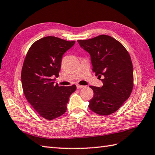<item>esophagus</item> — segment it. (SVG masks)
I'll return each instance as SVG.
<instances>
[{
    "instance_id": "esophagus-1",
    "label": "esophagus",
    "mask_w": 155,
    "mask_h": 155,
    "mask_svg": "<svg viewBox=\"0 0 155 155\" xmlns=\"http://www.w3.org/2000/svg\"><path fill=\"white\" fill-rule=\"evenodd\" d=\"M84 86H82V85H80V84H77V88H78V89H80V88H83Z\"/></svg>"
}]
</instances>
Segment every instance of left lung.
<instances>
[{"instance_id": "obj_1", "label": "left lung", "mask_w": 155, "mask_h": 155, "mask_svg": "<svg viewBox=\"0 0 155 155\" xmlns=\"http://www.w3.org/2000/svg\"><path fill=\"white\" fill-rule=\"evenodd\" d=\"M77 41L90 54L95 75L103 77V87L90 86L94 96L88 107L100 115L114 113L129 98L133 88V67L129 53L119 41L106 35Z\"/></svg>"}]
</instances>
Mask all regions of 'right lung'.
<instances>
[{
    "label": "right lung",
    "mask_w": 155,
    "mask_h": 155,
    "mask_svg": "<svg viewBox=\"0 0 155 155\" xmlns=\"http://www.w3.org/2000/svg\"><path fill=\"white\" fill-rule=\"evenodd\" d=\"M74 43L49 36L35 42L25 57L21 71L23 92L28 103L45 119L63 114L69 97L77 89L75 84L58 86L53 78L59 76L62 56Z\"/></svg>",
    "instance_id": "right-lung-1"
}]
</instances>
